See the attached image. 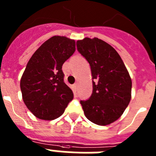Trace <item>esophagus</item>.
<instances>
[{
    "mask_svg": "<svg viewBox=\"0 0 156 156\" xmlns=\"http://www.w3.org/2000/svg\"><path fill=\"white\" fill-rule=\"evenodd\" d=\"M77 87H78V85H77V83H75V84H73V89L74 92H76L77 90Z\"/></svg>",
    "mask_w": 156,
    "mask_h": 156,
    "instance_id": "esophagus-1",
    "label": "esophagus"
}]
</instances>
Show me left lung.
<instances>
[{
    "mask_svg": "<svg viewBox=\"0 0 156 156\" xmlns=\"http://www.w3.org/2000/svg\"><path fill=\"white\" fill-rule=\"evenodd\" d=\"M77 50L89 62L93 91L90 98L80 101L85 116L106 126L122 115L131 99L132 81L118 52L98 38L85 37L76 42Z\"/></svg>",
    "mask_w": 156,
    "mask_h": 156,
    "instance_id": "obj_1",
    "label": "left lung"
}]
</instances>
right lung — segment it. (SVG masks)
Returning <instances> with one entry per match:
<instances>
[{
  "label": "right lung",
  "mask_w": 156,
  "mask_h": 156,
  "mask_svg": "<svg viewBox=\"0 0 156 156\" xmlns=\"http://www.w3.org/2000/svg\"><path fill=\"white\" fill-rule=\"evenodd\" d=\"M75 51L74 40L54 36L29 60L20 88L25 105L38 119H57L73 98V93L64 82L62 67Z\"/></svg>",
  "instance_id": "1"
}]
</instances>
